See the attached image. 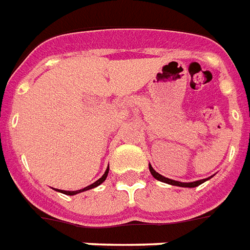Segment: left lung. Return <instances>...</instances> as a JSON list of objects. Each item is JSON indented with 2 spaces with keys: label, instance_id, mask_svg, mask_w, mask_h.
I'll use <instances>...</instances> for the list:
<instances>
[{
  "label": "left lung",
  "instance_id": "8db88e82",
  "mask_svg": "<svg viewBox=\"0 0 250 250\" xmlns=\"http://www.w3.org/2000/svg\"><path fill=\"white\" fill-rule=\"evenodd\" d=\"M149 172L152 173V176L156 179V180H160L163 183H167V184H171V186H177V187H188V188H193V187H197L203 184L205 180H208V179H203V180H197V182H192V183H180V182H175V180H171V179H167V177L162 176L160 173L155 171L151 166H149Z\"/></svg>",
  "mask_w": 250,
  "mask_h": 250
}]
</instances>
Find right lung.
I'll list each match as a JSON object with an SVG mask.
<instances>
[{"mask_svg":"<svg viewBox=\"0 0 250 250\" xmlns=\"http://www.w3.org/2000/svg\"><path fill=\"white\" fill-rule=\"evenodd\" d=\"M107 175H108V168L106 169V172H104V175L99 179V180H97L95 183H92L91 186H88L86 187V188H83V189H79V191H59V192H62V193H64V195H70V196H73V195H77V193H79V192H83V191H88V189H91V188H95V187H98L99 184H102V183L104 182L106 180V177Z\"/></svg>","mask_w":250,"mask_h":250,"instance_id":"right-lung-1","label":"right lung"}]
</instances>
